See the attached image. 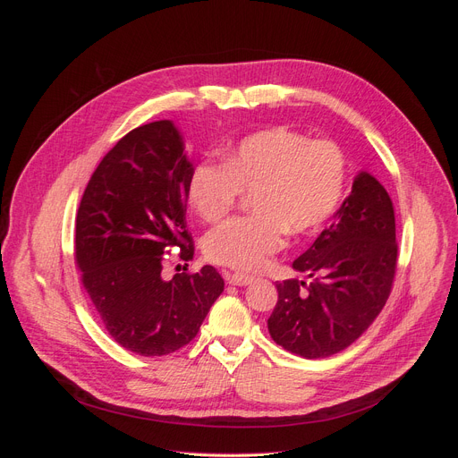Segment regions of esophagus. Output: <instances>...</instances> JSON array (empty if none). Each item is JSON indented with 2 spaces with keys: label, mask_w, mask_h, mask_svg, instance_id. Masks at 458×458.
I'll list each match as a JSON object with an SVG mask.
<instances>
[{
  "label": "esophagus",
  "mask_w": 458,
  "mask_h": 458,
  "mask_svg": "<svg viewBox=\"0 0 458 458\" xmlns=\"http://www.w3.org/2000/svg\"><path fill=\"white\" fill-rule=\"evenodd\" d=\"M228 284H232V285H249L252 280H254V276H250V275H245V273H233V275H228Z\"/></svg>",
  "instance_id": "obj_1"
}]
</instances>
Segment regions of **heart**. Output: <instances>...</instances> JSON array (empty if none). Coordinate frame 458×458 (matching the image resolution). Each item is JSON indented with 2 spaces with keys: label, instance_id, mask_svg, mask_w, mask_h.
Instances as JSON below:
<instances>
[{
  "label": "heart",
  "instance_id": "heart-1",
  "mask_svg": "<svg viewBox=\"0 0 458 458\" xmlns=\"http://www.w3.org/2000/svg\"><path fill=\"white\" fill-rule=\"evenodd\" d=\"M347 161L338 144L310 140L275 126L250 133L223 150L221 165L200 161L185 182V200L202 221H219L239 192H252L254 215L235 216L204 239L206 256L239 271L261 269L284 245V233L318 230L338 208Z\"/></svg>",
  "mask_w": 458,
  "mask_h": 458
}]
</instances>
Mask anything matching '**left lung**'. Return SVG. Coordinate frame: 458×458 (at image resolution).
Returning a JSON list of instances; mask_svg holds the SVG:
<instances>
[{"label":"left lung","mask_w":458,"mask_h":458,"mask_svg":"<svg viewBox=\"0 0 458 458\" xmlns=\"http://www.w3.org/2000/svg\"><path fill=\"white\" fill-rule=\"evenodd\" d=\"M397 267L395 213L384 185L358 173L351 195L332 215L293 269L314 282H276L278 302L267 321L271 338L302 358L347 349L386 304Z\"/></svg>","instance_id":"8db88e82"}]
</instances>
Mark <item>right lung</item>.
I'll return each instance as SVG.
<instances>
[{"mask_svg": "<svg viewBox=\"0 0 458 458\" xmlns=\"http://www.w3.org/2000/svg\"><path fill=\"white\" fill-rule=\"evenodd\" d=\"M173 120L120 139L92 173L76 216L81 282L113 340L140 356L187 345L225 290L211 266L165 280L163 254H195L185 230V182L192 163Z\"/></svg>", "mask_w": 458, "mask_h": 458, "instance_id": "1", "label": "right lung"}]
</instances>
